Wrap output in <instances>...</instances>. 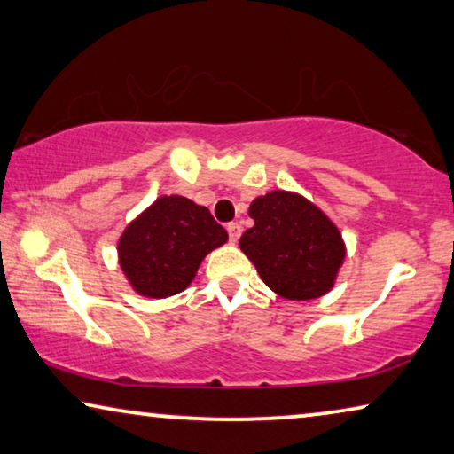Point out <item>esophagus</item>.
I'll list each match as a JSON object with an SVG mask.
<instances>
[{"mask_svg": "<svg viewBox=\"0 0 454 454\" xmlns=\"http://www.w3.org/2000/svg\"><path fill=\"white\" fill-rule=\"evenodd\" d=\"M227 233H229V239H231L233 243L239 239V235H241V225H239V223H229Z\"/></svg>", "mask_w": 454, "mask_h": 454, "instance_id": "esophagus-1", "label": "esophagus"}]
</instances>
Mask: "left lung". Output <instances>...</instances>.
<instances>
[{"instance_id": "obj_1", "label": "left lung", "mask_w": 454, "mask_h": 454, "mask_svg": "<svg viewBox=\"0 0 454 454\" xmlns=\"http://www.w3.org/2000/svg\"><path fill=\"white\" fill-rule=\"evenodd\" d=\"M255 225L241 235L239 247L276 294L312 300L333 288L345 243L333 221L294 192L271 191L249 207Z\"/></svg>"}]
</instances>
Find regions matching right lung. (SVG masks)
Returning <instances> with one entry per match:
<instances>
[{"instance_id":"right-lung-1","label":"right lung","mask_w":454,"mask_h":454,"mask_svg":"<svg viewBox=\"0 0 454 454\" xmlns=\"http://www.w3.org/2000/svg\"><path fill=\"white\" fill-rule=\"evenodd\" d=\"M227 241L207 207L160 197L125 229L117 254L125 278L148 298H168L192 282L203 257Z\"/></svg>"}]
</instances>
